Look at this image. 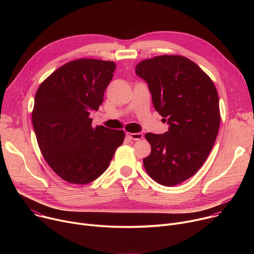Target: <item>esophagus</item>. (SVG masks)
<instances>
[{"instance_id":"34e87169","label":"esophagus","mask_w":254,"mask_h":254,"mask_svg":"<svg viewBox=\"0 0 254 254\" xmlns=\"http://www.w3.org/2000/svg\"><path fill=\"white\" fill-rule=\"evenodd\" d=\"M127 136H128L130 139L133 140H138L143 137V134L141 132H126Z\"/></svg>"}]
</instances>
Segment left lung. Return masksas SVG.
<instances>
[{
    "instance_id": "obj_1",
    "label": "left lung",
    "mask_w": 254,
    "mask_h": 254,
    "mask_svg": "<svg viewBox=\"0 0 254 254\" xmlns=\"http://www.w3.org/2000/svg\"><path fill=\"white\" fill-rule=\"evenodd\" d=\"M135 73L148 83L155 110L169 130L148 132L143 166L153 180L175 186L191 178L209 156L220 126L219 98L205 72L190 59L163 55L143 60Z\"/></svg>"
}]
</instances>
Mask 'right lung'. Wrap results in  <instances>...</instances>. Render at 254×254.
Masks as SVG:
<instances>
[{"instance_id":"obj_1","label":"right lung","mask_w":254,"mask_h":254,"mask_svg":"<svg viewBox=\"0 0 254 254\" xmlns=\"http://www.w3.org/2000/svg\"><path fill=\"white\" fill-rule=\"evenodd\" d=\"M116 64L78 59L58 68L35 95L32 123L40 151L64 181L83 185L101 176L125 138L123 130L91 127Z\"/></svg>"}]
</instances>
